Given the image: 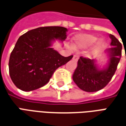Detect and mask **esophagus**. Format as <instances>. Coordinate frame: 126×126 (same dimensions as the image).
<instances>
[{
  "mask_svg": "<svg viewBox=\"0 0 126 126\" xmlns=\"http://www.w3.org/2000/svg\"><path fill=\"white\" fill-rule=\"evenodd\" d=\"M78 59H79V56H78V55H74V57H73V60L76 61H78Z\"/></svg>",
  "mask_w": 126,
  "mask_h": 126,
  "instance_id": "obj_1",
  "label": "esophagus"
}]
</instances>
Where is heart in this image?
<instances>
[{
  "instance_id": "b5f03b06",
  "label": "heart",
  "mask_w": 126,
  "mask_h": 126,
  "mask_svg": "<svg viewBox=\"0 0 126 126\" xmlns=\"http://www.w3.org/2000/svg\"><path fill=\"white\" fill-rule=\"evenodd\" d=\"M98 38L90 34H79L74 38V47L76 48H86L93 45L97 41ZM104 42L100 40L98 43V48L104 46Z\"/></svg>"
}]
</instances>
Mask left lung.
<instances>
[{
  "label": "left lung",
  "instance_id": "left-lung-1",
  "mask_svg": "<svg viewBox=\"0 0 126 126\" xmlns=\"http://www.w3.org/2000/svg\"><path fill=\"white\" fill-rule=\"evenodd\" d=\"M109 37L112 47L107 50L110 59L105 69H98L94 64V59L79 57L73 79L81 90L89 93L101 90L108 84L115 74L122 57V45L113 35L110 34Z\"/></svg>",
  "mask_w": 126,
  "mask_h": 126
}]
</instances>
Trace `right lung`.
Segmentation results:
<instances>
[{
	"label": "right lung",
	"mask_w": 126,
	"mask_h": 126,
	"mask_svg": "<svg viewBox=\"0 0 126 126\" xmlns=\"http://www.w3.org/2000/svg\"><path fill=\"white\" fill-rule=\"evenodd\" d=\"M67 29L47 26L33 29L21 36L9 62L10 77L14 84L23 91H31L49 82L55 70L65 65L73 55L63 57L52 48V40H65Z\"/></svg>",
	"instance_id": "right-lung-1"
}]
</instances>
